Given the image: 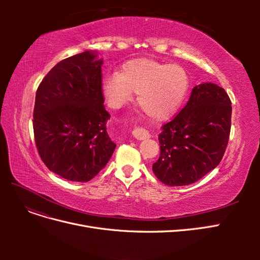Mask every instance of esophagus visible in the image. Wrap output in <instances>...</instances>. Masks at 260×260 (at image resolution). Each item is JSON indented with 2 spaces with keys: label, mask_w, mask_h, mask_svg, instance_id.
I'll use <instances>...</instances> for the list:
<instances>
[{
  "label": "esophagus",
  "mask_w": 260,
  "mask_h": 260,
  "mask_svg": "<svg viewBox=\"0 0 260 260\" xmlns=\"http://www.w3.org/2000/svg\"><path fill=\"white\" fill-rule=\"evenodd\" d=\"M132 135L137 140H144L149 138V133L142 127H136L132 130Z\"/></svg>",
  "instance_id": "esophagus-1"
}]
</instances>
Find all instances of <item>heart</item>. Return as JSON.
<instances>
[{
    "instance_id": "obj_1",
    "label": "heart",
    "mask_w": 260,
    "mask_h": 260,
    "mask_svg": "<svg viewBox=\"0 0 260 260\" xmlns=\"http://www.w3.org/2000/svg\"><path fill=\"white\" fill-rule=\"evenodd\" d=\"M190 89V76L179 65L152 59H132L119 73L105 76L102 90L109 105L118 108L128 102L132 92L138 103L153 120L162 121L174 116Z\"/></svg>"
}]
</instances>
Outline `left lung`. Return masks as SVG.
Segmentation results:
<instances>
[{
    "instance_id": "8db88e82",
    "label": "left lung",
    "mask_w": 260,
    "mask_h": 260,
    "mask_svg": "<svg viewBox=\"0 0 260 260\" xmlns=\"http://www.w3.org/2000/svg\"><path fill=\"white\" fill-rule=\"evenodd\" d=\"M232 106L215 83L194 86L181 112L162 125L160 155L153 172L169 186L192 184L221 161L229 142Z\"/></svg>"
}]
</instances>
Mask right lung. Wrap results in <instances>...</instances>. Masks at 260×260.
Masks as SVG:
<instances>
[{"instance_id": "obj_1", "label": "right lung", "mask_w": 260, "mask_h": 260, "mask_svg": "<svg viewBox=\"0 0 260 260\" xmlns=\"http://www.w3.org/2000/svg\"><path fill=\"white\" fill-rule=\"evenodd\" d=\"M85 51L57 62L39 85L34 109L35 141L54 174L88 182L103 169L116 144L106 131L102 64Z\"/></svg>"}]
</instances>
